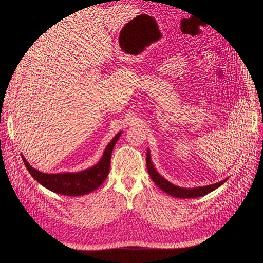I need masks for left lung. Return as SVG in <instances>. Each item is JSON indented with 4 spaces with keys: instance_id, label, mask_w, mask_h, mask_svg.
<instances>
[{
    "instance_id": "1",
    "label": "left lung",
    "mask_w": 263,
    "mask_h": 263,
    "mask_svg": "<svg viewBox=\"0 0 263 263\" xmlns=\"http://www.w3.org/2000/svg\"><path fill=\"white\" fill-rule=\"evenodd\" d=\"M147 169L149 172L150 178L153 179V181L156 183V185L161 189L163 192L168 193L171 196L174 197H180V198H193V197H200L203 196L205 194H208L212 191L216 190L217 187H219L221 184L227 181V179L222 180L220 182L214 183V184L211 185H206V186H198V187H193V189H185V187H180L178 185L172 184L171 182H169L168 180H165L163 177H161L160 174L158 173V171L155 169V166L151 162V158H150V151L149 149H147Z\"/></svg>"
}]
</instances>
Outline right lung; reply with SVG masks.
I'll list each match as a JSON object with an SVG mask.
<instances>
[{"mask_svg":"<svg viewBox=\"0 0 263 263\" xmlns=\"http://www.w3.org/2000/svg\"><path fill=\"white\" fill-rule=\"evenodd\" d=\"M122 132L116 134V136L110 140L106 146L101 160L89 169L82 170L80 172H63V173H44L36 170L31 166L25 158L23 157L24 164L27 168L30 176L33 177L43 186L48 189L54 193L68 195V196H80L91 193L97 190L108 176L110 157L112 151L121 137Z\"/></svg>","mask_w":263,"mask_h":263,"instance_id":"1","label":"right lung"}]
</instances>
